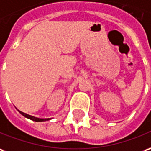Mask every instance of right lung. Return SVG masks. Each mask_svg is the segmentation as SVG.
Listing matches in <instances>:
<instances>
[{"label": "right lung", "instance_id": "1", "mask_svg": "<svg viewBox=\"0 0 151 151\" xmlns=\"http://www.w3.org/2000/svg\"><path fill=\"white\" fill-rule=\"evenodd\" d=\"M18 111L22 115L24 116L25 118L29 119L32 120V121H35V122H45V121H48V120L51 119H39V118H36V117H34V116L29 115V114H25V113L22 112V111L19 110V109H18Z\"/></svg>", "mask_w": 151, "mask_h": 151}]
</instances>
